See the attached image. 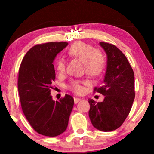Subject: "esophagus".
Listing matches in <instances>:
<instances>
[{"label":"esophagus","mask_w":154,"mask_h":154,"mask_svg":"<svg viewBox=\"0 0 154 154\" xmlns=\"http://www.w3.org/2000/svg\"><path fill=\"white\" fill-rule=\"evenodd\" d=\"M81 100V99L79 98H74V103L75 104H77L78 102H79Z\"/></svg>","instance_id":"obj_1"}]
</instances>
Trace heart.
<instances>
[{
  "label": "heart",
  "mask_w": 154,
  "mask_h": 154,
  "mask_svg": "<svg viewBox=\"0 0 154 154\" xmlns=\"http://www.w3.org/2000/svg\"><path fill=\"white\" fill-rule=\"evenodd\" d=\"M68 54L84 63L85 72L92 76L100 75L105 69V57L100 51L94 50V48L90 44L77 41L71 46ZM55 66L57 71L62 72L66 68V62L63 58H58L56 60ZM69 88L77 94H81L83 91L82 82L79 81H73L70 84Z\"/></svg>",
  "instance_id": "obj_1"
}]
</instances>
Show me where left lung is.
<instances>
[{
    "instance_id": "obj_1",
    "label": "left lung",
    "mask_w": 154,
    "mask_h": 154,
    "mask_svg": "<svg viewBox=\"0 0 154 154\" xmlns=\"http://www.w3.org/2000/svg\"><path fill=\"white\" fill-rule=\"evenodd\" d=\"M106 55V69L103 85L94 90L105 96L103 102L89 99V117L93 126L110 132L122 126L133 103L134 75L124 54L114 45L100 42Z\"/></svg>"
}]
</instances>
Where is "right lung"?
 I'll list each match as a JSON object with an SVG mask.
<instances>
[{
  "label": "right lung",
  "mask_w": 154,
  "mask_h": 154,
  "mask_svg": "<svg viewBox=\"0 0 154 154\" xmlns=\"http://www.w3.org/2000/svg\"><path fill=\"white\" fill-rule=\"evenodd\" d=\"M66 42H50L32 47L21 63L17 88L22 109L34 130L47 137H56L66 130L74 99L66 94L54 101L51 95L56 78L53 62Z\"/></svg>",
  "instance_id": "obj_1"
}]
</instances>
